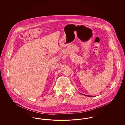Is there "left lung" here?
Here are the masks:
<instances>
[{"label": "left lung", "mask_w": 125, "mask_h": 125, "mask_svg": "<svg viewBox=\"0 0 125 125\" xmlns=\"http://www.w3.org/2000/svg\"><path fill=\"white\" fill-rule=\"evenodd\" d=\"M81 94H82V95H86V96H89V97H92V96H93V95H84V94H81V93H80Z\"/></svg>", "instance_id": "1"}]
</instances>
